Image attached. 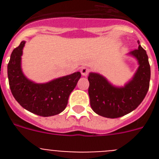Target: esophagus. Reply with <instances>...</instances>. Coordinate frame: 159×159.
<instances>
[{"label": "esophagus", "mask_w": 159, "mask_h": 159, "mask_svg": "<svg viewBox=\"0 0 159 159\" xmlns=\"http://www.w3.org/2000/svg\"><path fill=\"white\" fill-rule=\"evenodd\" d=\"M89 72L90 70L88 68H87V67H83L82 69H81V74L83 75H84V76H87L89 74Z\"/></svg>", "instance_id": "obj_1"}]
</instances>
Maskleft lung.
<instances>
[{
  "label": "left lung",
  "instance_id": "obj_1",
  "mask_svg": "<svg viewBox=\"0 0 159 159\" xmlns=\"http://www.w3.org/2000/svg\"><path fill=\"white\" fill-rule=\"evenodd\" d=\"M130 54L139 60V67L133 80L124 88H115L102 75L90 73L88 78L90 104L99 116L111 119L121 117L137 108L145 98L151 80L147 52L139 45V48L130 52Z\"/></svg>",
  "mask_w": 159,
  "mask_h": 159
}]
</instances>
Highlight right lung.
Listing matches in <instances>:
<instances>
[{"instance_id": "obj_1", "label": "right lung", "mask_w": 159, "mask_h": 159, "mask_svg": "<svg viewBox=\"0 0 159 159\" xmlns=\"http://www.w3.org/2000/svg\"><path fill=\"white\" fill-rule=\"evenodd\" d=\"M25 41L14 48L8 64V78L12 95L25 109L37 116L58 115L67 107L68 97L81 76L80 71L43 84L29 80L21 71L20 57Z\"/></svg>"}]
</instances>
